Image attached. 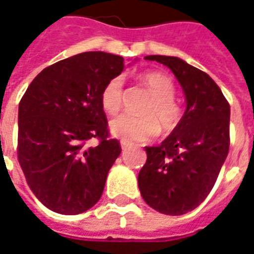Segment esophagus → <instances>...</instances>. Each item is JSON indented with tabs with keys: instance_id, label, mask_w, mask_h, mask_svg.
I'll list each match as a JSON object with an SVG mask.
<instances>
[{
	"instance_id": "34e87169",
	"label": "esophagus",
	"mask_w": 254,
	"mask_h": 254,
	"mask_svg": "<svg viewBox=\"0 0 254 254\" xmlns=\"http://www.w3.org/2000/svg\"><path fill=\"white\" fill-rule=\"evenodd\" d=\"M129 145H130V143H127V140H121V148L122 149H127Z\"/></svg>"
}]
</instances>
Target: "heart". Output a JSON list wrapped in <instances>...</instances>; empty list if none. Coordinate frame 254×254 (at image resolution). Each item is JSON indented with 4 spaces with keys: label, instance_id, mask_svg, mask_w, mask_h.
Here are the masks:
<instances>
[{
    "label": "heart",
    "instance_id": "obj_1",
    "mask_svg": "<svg viewBox=\"0 0 254 254\" xmlns=\"http://www.w3.org/2000/svg\"><path fill=\"white\" fill-rule=\"evenodd\" d=\"M141 78L154 94V99L144 110L147 116L122 114L110 122V132L127 141L148 140L158 133L159 127L163 132H171L181 121V109L174 102L176 87L170 78L159 72L145 73ZM124 83L122 76H116L102 89L100 103L106 113L117 114L121 110Z\"/></svg>",
    "mask_w": 254,
    "mask_h": 254
}]
</instances>
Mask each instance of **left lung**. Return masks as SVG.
<instances>
[{
	"mask_svg": "<svg viewBox=\"0 0 254 254\" xmlns=\"http://www.w3.org/2000/svg\"><path fill=\"white\" fill-rule=\"evenodd\" d=\"M174 73L187 110L156 147H144L147 162L138 173L144 201L165 215L198 207L216 182L230 147V105L218 84L197 67L170 56H147Z\"/></svg>",
	"mask_w": 254,
	"mask_h": 254,
	"instance_id": "8db88e82",
	"label": "left lung"
}]
</instances>
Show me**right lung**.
<instances>
[{
    "label": "right lung",
    "mask_w": 254,
    "mask_h": 254,
    "mask_svg": "<svg viewBox=\"0 0 254 254\" xmlns=\"http://www.w3.org/2000/svg\"><path fill=\"white\" fill-rule=\"evenodd\" d=\"M124 67L120 56L81 53L45 67L20 100L19 163L36 198L54 212L77 215L99 201L121 154L120 141L109 138L100 95ZM91 138L100 144L88 147Z\"/></svg>",
    "instance_id": "right-lung-1"
}]
</instances>
